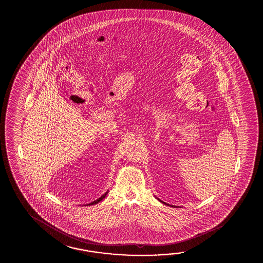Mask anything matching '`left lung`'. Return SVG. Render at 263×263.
Returning a JSON list of instances; mask_svg holds the SVG:
<instances>
[{
	"instance_id": "8db88e82",
	"label": "left lung",
	"mask_w": 263,
	"mask_h": 263,
	"mask_svg": "<svg viewBox=\"0 0 263 263\" xmlns=\"http://www.w3.org/2000/svg\"><path fill=\"white\" fill-rule=\"evenodd\" d=\"M159 201H160V200H159ZM160 202H163V203H165V202H162V201H160Z\"/></svg>"
}]
</instances>
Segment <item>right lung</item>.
I'll list each match as a JSON object with an SVG mask.
<instances>
[{"label":"right lung","instance_id":"right-lung-1","mask_svg":"<svg viewBox=\"0 0 263 263\" xmlns=\"http://www.w3.org/2000/svg\"><path fill=\"white\" fill-rule=\"evenodd\" d=\"M107 194L108 192H106V193H105V194H103V195H102V196H101L100 198L97 199V200H95V201H93V202H90V203H88L87 205H92V204H96V203H98V202H101V201H102V200H103V199H104V197H105V195H106V194Z\"/></svg>","mask_w":263,"mask_h":263}]
</instances>
